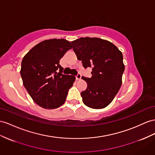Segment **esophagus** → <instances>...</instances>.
<instances>
[{
	"label": "esophagus",
	"instance_id": "34e87169",
	"mask_svg": "<svg viewBox=\"0 0 155 155\" xmlns=\"http://www.w3.org/2000/svg\"><path fill=\"white\" fill-rule=\"evenodd\" d=\"M81 77H82V75H81V73H78L76 75V79H77V80H80V79H81Z\"/></svg>",
	"mask_w": 155,
	"mask_h": 155
}]
</instances>
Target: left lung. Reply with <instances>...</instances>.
<instances>
[{"mask_svg":"<svg viewBox=\"0 0 155 155\" xmlns=\"http://www.w3.org/2000/svg\"><path fill=\"white\" fill-rule=\"evenodd\" d=\"M71 43L83 67L92 68V77H82L88 84L81 92L83 102L92 109L106 107L122 84L124 71L122 52L113 43L98 38L82 37Z\"/></svg>","mask_w":155,"mask_h":155,"instance_id":"left-lung-1","label":"left lung"}]
</instances>
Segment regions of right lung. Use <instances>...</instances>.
Listing matches in <instances>:
<instances>
[{
  "mask_svg": "<svg viewBox=\"0 0 155 155\" xmlns=\"http://www.w3.org/2000/svg\"><path fill=\"white\" fill-rule=\"evenodd\" d=\"M72 48L65 39L44 41L29 51L21 61L23 84L37 105L48 109L62 105L75 77L63 74L59 60Z\"/></svg>",
  "mask_w": 155,
  "mask_h": 155,
  "instance_id": "add662e5",
  "label": "right lung"
}]
</instances>
